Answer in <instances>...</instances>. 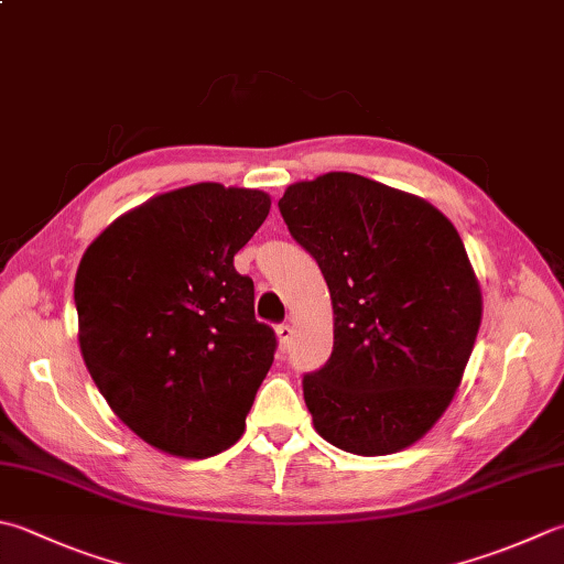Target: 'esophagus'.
<instances>
[{
	"instance_id": "34e87169",
	"label": "esophagus",
	"mask_w": 564,
	"mask_h": 564,
	"mask_svg": "<svg viewBox=\"0 0 564 564\" xmlns=\"http://www.w3.org/2000/svg\"><path fill=\"white\" fill-rule=\"evenodd\" d=\"M274 334H278V341H280V350H284L290 346V338H292V326L290 324H280L274 328Z\"/></svg>"
}]
</instances>
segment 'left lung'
Here are the masks:
<instances>
[{
    "label": "left lung",
    "mask_w": 564,
    "mask_h": 564,
    "mask_svg": "<svg viewBox=\"0 0 564 564\" xmlns=\"http://www.w3.org/2000/svg\"><path fill=\"white\" fill-rule=\"evenodd\" d=\"M334 306V350L304 376L314 430L382 456L427 434L459 388L481 326V290L437 208L373 178L328 172L280 198Z\"/></svg>",
    "instance_id": "left-lung-1"
}]
</instances>
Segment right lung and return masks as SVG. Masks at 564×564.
Listing matches in <instances>:
<instances>
[{
	"instance_id": "right-lung-1",
	"label": "right lung",
	"mask_w": 564,
	"mask_h": 564,
	"mask_svg": "<svg viewBox=\"0 0 564 564\" xmlns=\"http://www.w3.org/2000/svg\"><path fill=\"white\" fill-rule=\"evenodd\" d=\"M258 188L194 184L127 210L76 274L80 354L112 412L166 454L240 440L278 338L232 264L270 214Z\"/></svg>"
}]
</instances>
